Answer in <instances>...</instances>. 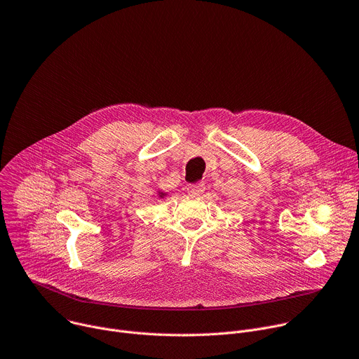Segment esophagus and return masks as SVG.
<instances>
[{
  "label": "esophagus",
  "mask_w": 359,
  "mask_h": 359,
  "mask_svg": "<svg viewBox=\"0 0 359 359\" xmlns=\"http://www.w3.org/2000/svg\"><path fill=\"white\" fill-rule=\"evenodd\" d=\"M205 191V184L203 182H199V184H194V185H188L187 188V192L189 195H194V196H198L201 194H203Z\"/></svg>",
  "instance_id": "esophagus-1"
}]
</instances>
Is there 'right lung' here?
<instances>
[{
	"label": "right lung",
	"mask_w": 359,
	"mask_h": 359,
	"mask_svg": "<svg viewBox=\"0 0 359 359\" xmlns=\"http://www.w3.org/2000/svg\"><path fill=\"white\" fill-rule=\"evenodd\" d=\"M157 195H158V198H161V199H164L167 195H168V192H164L163 189H158L157 191Z\"/></svg>",
	"instance_id": "add662e5"
}]
</instances>
